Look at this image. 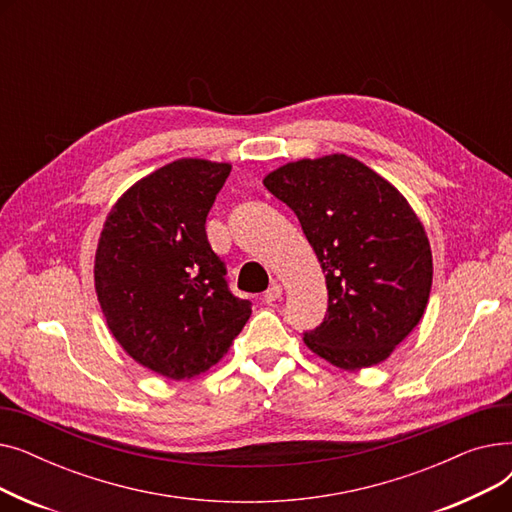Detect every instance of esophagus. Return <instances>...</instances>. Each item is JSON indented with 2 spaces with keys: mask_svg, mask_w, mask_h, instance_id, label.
<instances>
[{
  "mask_svg": "<svg viewBox=\"0 0 512 512\" xmlns=\"http://www.w3.org/2000/svg\"><path fill=\"white\" fill-rule=\"evenodd\" d=\"M280 297H282V286H280V284H272L270 288L265 290V294H263L265 303H274V301H278Z\"/></svg>",
  "mask_w": 512,
  "mask_h": 512,
  "instance_id": "obj_1",
  "label": "esophagus"
}]
</instances>
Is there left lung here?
<instances>
[{"label": "left lung", "instance_id": "1", "mask_svg": "<svg viewBox=\"0 0 512 512\" xmlns=\"http://www.w3.org/2000/svg\"><path fill=\"white\" fill-rule=\"evenodd\" d=\"M263 184L297 213L326 272L328 313L305 344L346 371L386 361L432 290V249L409 201L344 153L290 161Z\"/></svg>", "mask_w": 512, "mask_h": 512}]
</instances>
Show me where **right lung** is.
I'll list each match as a JSON object with an SVG mask.
<instances>
[{"instance_id": "right-lung-1", "label": "right lung", "mask_w": 512, "mask_h": 512, "mask_svg": "<svg viewBox=\"0 0 512 512\" xmlns=\"http://www.w3.org/2000/svg\"><path fill=\"white\" fill-rule=\"evenodd\" d=\"M230 170L172 161L128 188L99 236L93 272L107 328L134 361L168 380L205 373L251 317L205 232Z\"/></svg>"}]
</instances>
